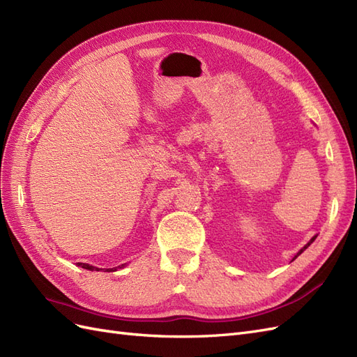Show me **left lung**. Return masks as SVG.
<instances>
[{
    "mask_svg": "<svg viewBox=\"0 0 357 357\" xmlns=\"http://www.w3.org/2000/svg\"><path fill=\"white\" fill-rule=\"evenodd\" d=\"M316 236H317V235H316ZM316 236H312V238H311V240H310V241H308V243H307V244L304 245V248H301V250H299V253H298V255H296V256H295L294 259H296V257H298V256H299V255H301L302 252H304V250H305V248H307V247H308V245H310V244H311L312 241H314V240H316ZM294 259H291V261H294Z\"/></svg>",
    "mask_w": 357,
    "mask_h": 357,
    "instance_id": "8db88e82",
    "label": "left lung"
}]
</instances>
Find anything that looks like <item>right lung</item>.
<instances>
[{
    "instance_id": "right-lung-1",
    "label": "right lung",
    "mask_w": 357,
    "mask_h": 357,
    "mask_svg": "<svg viewBox=\"0 0 357 357\" xmlns=\"http://www.w3.org/2000/svg\"><path fill=\"white\" fill-rule=\"evenodd\" d=\"M79 266H82V268H84V269H89V271H93V269H96V271H98V268L92 266V265H88V264H80V262H79ZM122 266H123V265H122ZM122 266H121V268H122ZM117 268H119V266H117ZM107 271H109V269H107ZM110 271H116V268H112Z\"/></svg>"
}]
</instances>
